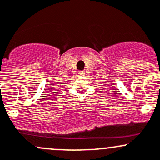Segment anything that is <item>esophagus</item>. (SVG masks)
<instances>
[{"label":"esophagus","instance_id":"obj_1","mask_svg":"<svg viewBox=\"0 0 160 160\" xmlns=\"http://www.w3.org/2000/svg\"><path fill=\"white\" fill-rule=\"evenodd\" d=\"M84 74H85L84 71H79V72H78L79 75H84Z\"/></svg>","mask_w":160,"mask_h":160}]
</instances>
